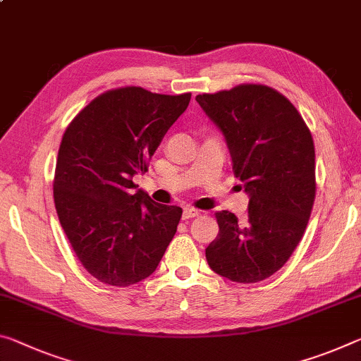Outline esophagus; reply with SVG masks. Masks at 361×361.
Masks as SVG:
<instances>
[{
  "label": "esophagus",
  "mask_w": 361,
  "mask_h": 361,
  "mask_svg": "<svg viewBox=\"0 0 361 361\" xmlns=\"http://www.w3.org/2000/svg\"><path fill=\"white\" fill-rule=\"evenodd\" d=\"M201 215V212L192 209V207H185L183 209V219L185 220H190V219H194V216H199Z\"/></svg>",
  "instance_id": "esophagus-1"
}]
</instances>
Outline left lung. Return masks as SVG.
Masks as SVG:
<instances>
[{
	"instance_id": "obj_1",
	"label": "left lung",
	"mask_w": 361,
	"mask_h": 361,
	"mask_svg": "<svg viewBox=\"0 0 361 361\" xmlns=\"http://www.w3.org/2000/svg\"><path fill=\"white\" fill-rule=\"evenodd\" d=\"M196 101L225 135L234 176L250 196L244 221L216 212L220 231L205 257L234 283L263 281L289 260L310 219L317 192L312 133L293 102L267 85L243 83Z\"/></svg>"
}]
</instances>
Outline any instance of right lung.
<instances>
[{
  "label": "right lung",
  "mask_w": 361,
  "mask_h": 361,
  "mask_svg": "<svg viewBox=\"0 0 361 361\" xmlns=\"http://www.w3.org/2000/svg\"><path fill=\"white\" fill-rule=\"evenodd\" d=\"M191 93L109 90L80 111L62 136L54 171L61 226L85 270L127 288L149 276L173 239L183 210L133 191Z\"/></svg>",
  "instance_id": "right-lung-1"
}]
</instances>
